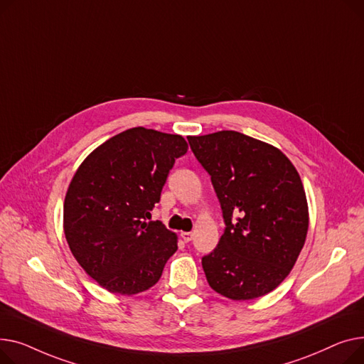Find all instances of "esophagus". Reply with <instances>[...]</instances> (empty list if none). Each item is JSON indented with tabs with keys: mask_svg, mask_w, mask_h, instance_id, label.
<instances>
[{
	"mask_svg": "<svg viewBox=\"0 0 364 364\" xmlns=\"http://www.w3.org/2000/svg\"><path fill=\"white\" fill-rule=\"evenodd\" d=\"M181 238L185 241V242H189L192 240V232H181Z\"/></svg>",
	"mask_w": 364,
	"mask_h": 364,
	"instance_id": "obj_1",
	"label": "esophagus"
}]
</instances>
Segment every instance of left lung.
<instances>
[{
  "label": "left lung",
  "mask_w": 364,
  "mask_h": 364,
  "mask_svg": "<svg viewBox=\"0 0 364 364\" xmlns=\"http://www.w3.org/2000/svg\"><path fill=\"white\" fill-rule=\"evenodd\" d=\"M219 198L225 232L203 257L208 285L235 301L269 294L289 274L309 229L303 182L276 146L235 131L188 136Z\"/></svg>",
  "instance_id": "8db88e82"
}]
</instances>
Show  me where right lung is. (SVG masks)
Here are the masks:
<instances>
[{
    "mask_svg": "<svg viewBox=\"0 0 364 364\" xmlns=\"http://www.w3.org/2000/svg\"><path fill=\"white\" fill-rule=\"evenodd\" d=\"M186 151L181 135L132 127L95 148L76 170L64 198V235L82 269L107 291L149 289L176 252V233L146 219Z\"/></svg>",
    "mask_w": 364,
    "mask_h": 364,
    "instance_id": "1",
    "label": "right lung"
}]
</instances>
